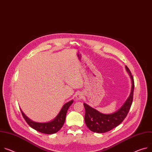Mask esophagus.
Returning <instances> with one entry per match:
<instances>
[{
  "instance_id": "esophagus-1",
  "label": "esophagus",
  "mask_w": 152,
  "mask_h": 152,
  "mask_svg": "<svg viewBox=\"0 0 152 152\" xmlns=\"http://www.w3.org/2000/svg\"><path fill=\"white\" fill-rule=\"evenodd\" d=\"M82 98V94L80 93H78L76 94V98L77 100L80 99Z\"/></svg>"
}]
</instances>
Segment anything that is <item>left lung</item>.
Returning <instances> with one entry per match:
<instances>
[{
  "instance_id": "left-lung-1",
  "label": "left lung",
  "mask_w": 152,
  "mask_h": 152,
  "mask_svg": "<svg viewBox=\"0 0 152 152\" xmlns=\"http://www.w3.org/2000/svg\"><path fill=\"white\" fill-rule=\"evenodd\" d=\"M126 69L132 80L131 92L127 101L117 112L112 114H103L84 103L86 110L85 122L91 131L99 133L107 132L119 126L127 116L133 102L134 85L129 68L126 66Z\"/></svg>"
}]
</instances>
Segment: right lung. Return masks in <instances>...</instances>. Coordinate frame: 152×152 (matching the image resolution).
Wrapping results in <instances>:
<instances>
[{"mask_svg": "<svg viewBox=\"0 0 152 152\" xmlns=\"http://www.w3.org/2000/svg\"><path fill=\"white\" fill-rule=\"evenodd\" d=\"M73 101L72 100L64 104L62 109L61 110L59 113L58 114V115L56 116V118L50 122H45V123L34 122L31 119H30L26 115H25V114L23 113L21 109H20V111L24 119L31 128L34 129V130L40 133L51 134H54L55 133L58 132L62 127L64 124L65 122L67 110L68 108L70 107V105L73 104Z\"/></svg>", "mask_w": 152, "mask_h": 152, "instance_id": "obj_1", "label": "right lung"}]
</instances>
